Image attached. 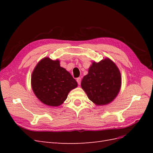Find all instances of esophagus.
Returning a JSON list of instances; mask_svg holds the SVG:
<instances>
[{"instance_id":"esophagus-1","label":"esophagus","mask_w":153,"mask_h":153,"mask_svg":"<svg viewBox=\"0 0 153 153\" xmlns=\"http://www.w3.org/2000/svg\"><path fill=\"white\" fill-rule=\"evenodd\" d=\"M76 82L78 85H80L81 84V78H76Z\"/></svg>"}]
</instances>
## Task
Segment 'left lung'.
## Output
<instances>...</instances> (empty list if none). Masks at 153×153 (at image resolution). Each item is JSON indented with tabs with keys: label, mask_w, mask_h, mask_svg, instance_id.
<instances>
[{
	"label": "left lung",
	"mask_w": 153,
	"mask_h": 153,
	"mask_svg": "<svg viewBox=\"0 0 153 153\" xmlns=\"http://www.w3.org/2000/svg\"><path fill=\"white\" fill-rule=\"evenodd\" d=\"M121 85V73L109 59L92 63L81 82L88 98L98 105L111 102L119 93Z\"/></svg>",
	"instance_id": "left-lung-1"
}]
</instances>
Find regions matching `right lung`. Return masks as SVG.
Masks as SVG:
<instances>
[{"label":"right lung","mask_w":153,"mask_h":153,"mask_svg":"<svg viewBox=\"0 0 153 153\" xmlns=\"http://www.w3.org/2000/svg\"><path fill=\"white\" fill-rule=\"evenodd\" d=\"M32 88L41 102L52 106L61 105L77 82L71 74L60 66L58 60L45 57L37 64L32 74Z\"/></svg>","instance_id":"obj_1"}]
</instances>
